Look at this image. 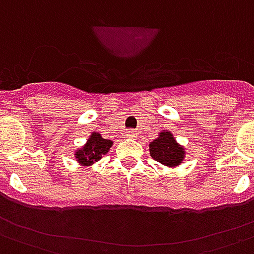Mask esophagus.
<instances>
[{
	"instance_id": "esophagus-1",
	"label": "esophagus",
	"mask_w": 254,
	"mask_h": 254,
	"mask_svg": "<svg viewBox=\"0 0 254 254\" xmlns=\"http://www.w3.org/2000/svg\"><path fill=\"white\" fill-rule=\"evenodd\" d=\"M126 138H136L138 136V132L134 131V129H128V131H126L125 132Z\"/></svg>"
}]
</instances>
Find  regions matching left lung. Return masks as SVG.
<instances>
[{"instance_id":"left-lung-1","label":"left lung","mask_w":254,"mask_h":254,"mask_svg":"<svg viewBox=\"0 0 254 254\" xmlns=\"http://www.w3.org/2000/svg\"><path fill=\"white\" fill-rule=\"evenodd\" d=\"M151 158L168 168H177L186 158V147L176 140L175 135L168 129H162L158 136L149 143Z\"/></svg>"}]
</instances>
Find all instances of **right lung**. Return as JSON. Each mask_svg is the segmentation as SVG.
Returning a JSON list of instances; mask_svg holds the SVG:
<instances>
[{
  "instance_id": "1",
  "label": "right lung",
  "mask_w": 254,
  "mask_h": 254,
  "mask_svg": "<svg viewBox=\"0 0 254 254\" xmlns=\"http://www.w3.org/2000/svg\"><path fill=\"white\" fill-rule=\"evenodd\" d=\"M114 145V140L104 139L100 132L93 131L84 146L74 151V158L81 166H92L103 158Z\"/></svg>"
}]
</instances>
